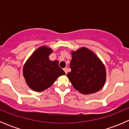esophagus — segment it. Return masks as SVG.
<instances>
[{
    "label": "esophagus",
    "mask_w": 129,
    "mask_h": 129,
    "mask_svg": "<svg viewBox=\"0 0 129 129\" xmlns=\"http://www.w3.org/2000/svg\"><path fill=\"white\" fill-rule=\"evenodd\" d=\"M67 70H68V69H67V67H66V68L63 69V71H65V72H66V74H67Z\"/></svg>",
    "instance_id": "34e87169"
}]
</instances>
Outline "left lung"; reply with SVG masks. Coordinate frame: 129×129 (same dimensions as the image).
<instances>
[{"label": "left lung", "mask_w": 129, "mask_h": 129, "mask_svg": "<svg viewBox=\"0 0 129 129\" xmlns=\"http://www.w3.org/2000/svg\"><path fill=\"white\" fill-rule=\"evenodd\" d=\"M72 55L71 72L67 75L74 87L84 94L95 93L102 89L106 72L99 58L85 47L73 52Z\"/></svg>", "instance_id": "1"}]
</instances>
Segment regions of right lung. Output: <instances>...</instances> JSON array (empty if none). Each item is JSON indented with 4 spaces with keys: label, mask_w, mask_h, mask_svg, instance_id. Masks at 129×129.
<instances>
[{
    "label": "right lung",
    "mask_w": 129,
    "mask_h": 129,
    "mask_svg": "<svg viewBox=\"0 0 129 129\" xmlns=\"http://www.w3.org/2000/svg\"><path fill=\"white\" fill-rule=\"evenodd\" d=\"M52 50L46 47L39 48L27 60L23 69L26 82L36 92H42L51 86L58 77L66 73L57 60L51 61L49 56Z\"/></svg>",
    "instance_id": "right-lung-1"
}]
</instances>
